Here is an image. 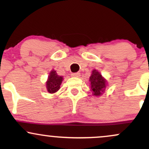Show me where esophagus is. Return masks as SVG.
<instances>
[{
    "label": "esophagus",
    "instance_id": "34e87169",
    "mask_svg": "<svg viewBox=\"0 0 149 149\" xmlns=\"http://www.w3.org/2000/svg\"><path fill=\"white\" fill-rule=\"evenodd\" d=\"M71 76L73 77H80V73L79 72H76V73H71Z\"/></svg>",
    "mask_w": 149,
    "mask_h": 149
}]
</instances>
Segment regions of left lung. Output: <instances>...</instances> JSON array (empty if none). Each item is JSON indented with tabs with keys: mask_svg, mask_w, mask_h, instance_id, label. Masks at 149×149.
<instances>
[{
	"mask_svg": "<svg viewBox=\"0 0 149 149\" xmlns=\"http://www.w3.org/2000/svg\"><path fill=\"white\" fill-rule=\"evenodd\" d=\"M90 81L91 82V90L93 92V95L95 96H100L106 88V80L98 71L94 70L90 78Z\"/></svg>",
	"mask_w": 149,
	"mask_h": 149,
	"instance_id": "1",
	"label": "left lung"
}]
</instances>
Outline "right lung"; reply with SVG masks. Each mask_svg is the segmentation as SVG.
Segmentation results:
<instances>
[{"mask_svg": "<svg viewBox=\"0 0 149 149\" xmlns=\"http://www.w3.org/2000/svg\"><path fill=\"white\" fill-rule=\"evenodd\" d=\"M63 78L57 75L56 71L52 70L49 73V76L48 77L47 83H46V87L47 90L49 93H54L60 88V85L62 82Z\"/></svg>", "mask_w": 149, "mask_h": 149, "instance_id": "add662e5", "label": "right lung"}]
</instances>
